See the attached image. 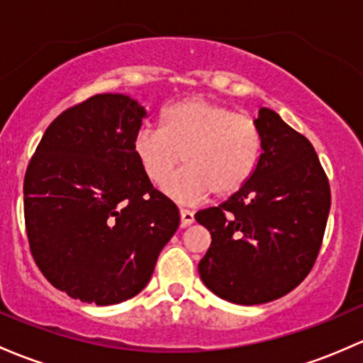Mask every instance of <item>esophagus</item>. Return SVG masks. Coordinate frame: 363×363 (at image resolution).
I'll return each instance as SVG.
<instances>
[{
    "instance_id": "esophagus-1",
    "label": "esophagus",
    "mask_w": 363,
    "mask_h": 363,
    "mask_svg": "<svg viewBox=\"0 0 363 363\" xmlns=\"http://www.w3.org/2000/svg\"><path fill=\"white\" fill-rule=\"evenodd\" d=\"M194 223V213L191 211H181V226L188 228Z\"/></svg>"
}]
</instances>
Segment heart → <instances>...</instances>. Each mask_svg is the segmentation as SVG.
Returning a JSON list of instances; mask_svg holds the SVG:
<instances>
[{"mask_svg": "<svg viewBox=\"0 0 363 363\" xmlns=\"http://www.w3.org/2000/svg\"><path fill=\"white\" fill-rule=\"evenodd\" d=\"M133 152L152 186H162L184 162L186 169L167 184L181 203H198L212 191L226 198L249 182L261 152V132L250 116L220 102L191 97L165 108L160 128H143Z\"/></svg>", "mask_w": 363, "mask_h": 363, "instance_id": "b5f03b06", "label": "heart"}]
</instances>
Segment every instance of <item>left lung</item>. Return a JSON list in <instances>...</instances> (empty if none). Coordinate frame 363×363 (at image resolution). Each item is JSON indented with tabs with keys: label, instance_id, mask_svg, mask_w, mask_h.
<instances>
[{
	"label": "left lung",
	"instance_id": "obj_1",
	"mask_svg": "<svg viewBox=\"0 0 363 363\" xmlns=\"http://www.w3.org/2000/svg\"><path fill=\"white\" fill-rule=\"evenodd\" d=\"M261 156L238 193L196 212L212 243L198 264L207 289L235 304L285 296L311 272L330 211L315 147L277 113L259 109Z\"/></svg>",
	"mask_w": 363,
	"mask_h": 363
}]
</instances>
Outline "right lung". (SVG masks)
Here are the masks:
<instances>
[{
  "label": "right lung",
  "mask_w": 363,
  "mask_h": 363,
  "mask_svg": "<svg viewBox=\"0 0 363 363\" xmlns=\"http://www.w3.org/2000/svg\"><path fill=\"white\" fill-rule=\"evenodd\" d=\"M146 109L99 94L48 125L24 179L30 254L48 281L97 306L137 296L177 231L179 208L133 152Z\"/></svg>",
  "instance_id": "1"
}]
</instances>
